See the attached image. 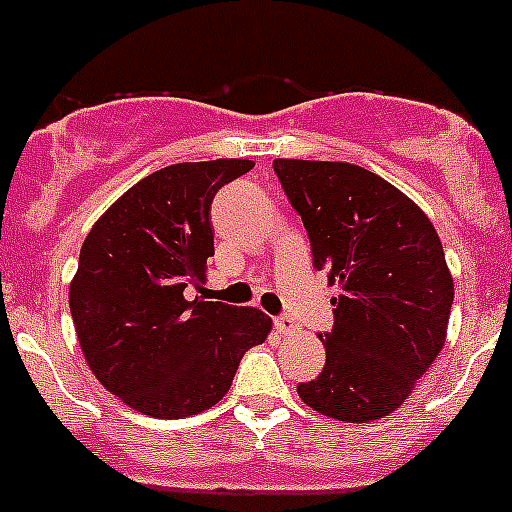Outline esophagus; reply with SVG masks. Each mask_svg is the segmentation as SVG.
I'll use <instances>...</instances> for the list:
<instances>
[{"label": "esophagus", "mask_w": 512, "mask_h": 512, "mask_svg": "<svg viewBox=\"0 0 512 512\" xmlns=\"http://www.w3.org/2000/svg\"><path fill=\"white\" fill-rule=\"evenodd\" d=\"M274 325H276V330H279V335H284V337H289V335H294V332H299V325L292 320V317H276Z\"/></svg>", "instance_id": "34e87169"}]
</instances>
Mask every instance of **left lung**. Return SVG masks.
Masks as SVG:
<instances>
[{
	"label": "left lung",
	"instance_id": "1",
	"mask_svg": "<svg viewBox=\"0 0 512 512\" xmlns=\"http://www.w3.org/2000/svg\"><path fill=\"white\" fill-rule=\"evenodd\" d=\"M307 228L314 269L342 289L320 335L325 368L299 383L317 414L365 424L401 406L447 340L454 281L424 210L350 162L274 159Z\"/></svg>",
	"mask_w": 512,
	"mask_h": 512
}]
</instances>
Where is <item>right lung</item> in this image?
Returning <instances> with one entry per match:
<instances>
[{
    "label": "right lung",
    "instance_id": "add662e5",
    "mask_svg": "<svg viewBox=\"0 0 512 512\" xmlns=\"http://www.w3.org/2000/svg\"><path fill=\"white\" fill-rule=\"evenodd\" d=\"M251 159L152 172L93 223L70 281V314L106 391L154 419H182L228 393L248 348L271 332L256 307L192 297L215 253L210 203Z\"/></svg>",
    "mask_w": 512,
    "mask_h": 512
}]
</instances>
